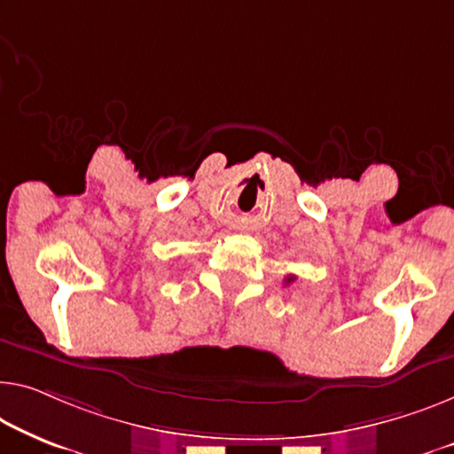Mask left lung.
Returning a JSON list of instances; mask_svg holds the SVG:
<instances>
[{
    "label": "left lung",
    "instance_id": "left-lung-1",
    "mask_svg": "<svg viewBox=\"0 0 454 454\" xmlns=\"http://www.w3.org/2000/svg\"><path fill=\"white\" fill-rule=\"evenodd\" d=\"M294 279H295V277H294V275H289V277H287V283H289V281H294Z\"/></svg>",
    "mask_w": 454,
    "mask_h": 454
}]
</instances>
